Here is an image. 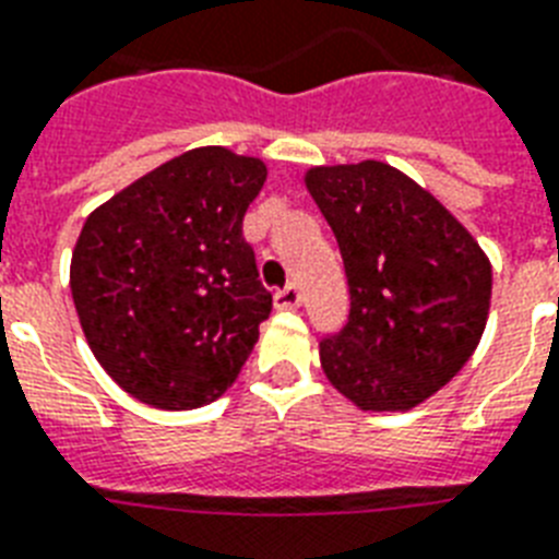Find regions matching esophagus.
<instances>
[{"mask_svg": "<svg viewBox=\"0 0 559 559\" xmlns=\"http://www.w3.org/2000/svg\"><path fill=\"white\" fill-rule=\"evenodd\" d=\"M302 294L297 285H285V288H276L274 292V306L276 308H294L300 306Z\"/></svg>", "mask_w": 559, "mask_h": 559, "instance_id": "obj_1", "label": "esophagus"}]
</instances>
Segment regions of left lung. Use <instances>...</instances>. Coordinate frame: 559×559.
Returning <instances> with one entry per match:
<instances>
[{"instance_id": "8db88e82", "label": "left lung", "mask_w": 559, "mask_h": 559, "mask_svg": "<svg viewBox=\"0 0 559 559\" xmlns=\"http://www.w3.org/2000/svg\"><path fill=\"white\" fill-rule=\"evenodd\" d=\"M306 187L349 280V320L320 341L334 390L404 413L456 378L490 311V259L432 193L383 160L311 167Z\"/></svg>"}]
</instances>
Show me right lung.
<instances>
[{
    "label": "right lung",
    "instance_id": "add662e5",
    "mask_svg": "<svg viewBox=\"0 0 559 559\" xmlns=\"http://www.w3.org/2000/svg\"><path fill=\"white\" fill-rule=\"evenodd\" d=\"M265 176L259 158L199 146L88 213L71 297L97 364L141 404H210L253 352L271 294L242 218Z\"/></svg>",
    "mask_w": 559,
    "mask_h": 559
}]
</instances>
